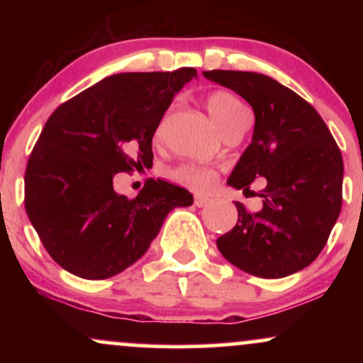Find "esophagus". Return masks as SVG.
Returning <instances> with one entry per match:
<instances>
[{
    "label": "esophagus",
    "instance_id": "obj_1",
    "mask_svg": "<svg viewBox=\"0 0 363 363\" xmlns=\"http://www.w3.org/2000/svg\"><path fill=\"white\" fill-rule=\"evenodd\" d=\"M211 201V198L210 196H206V194H201V193H198V194H194V205L198 206V208H203V206H206L208 203Z\"/></svg>",
    "mask_w": 363,
    "mask_h": 363
}]
</instances>
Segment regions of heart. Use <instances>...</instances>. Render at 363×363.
Masks as SVG:
<instances>
[{"label": "heart", "instance_id": "obj_1", "mask_svg": "<svg viewBox=\"0 0 363 363\" xmlns=\"http://www.w3.org/2000/svg\"><path fill=\"white\" fill-rule=\"evenodd\" d=\"M206 111L213 123L218 126L220 131H225L227 128L234 126L235 123L247 118V111L242 106V102L235 97L234 94L225 90L211 91L206 97ZM162 135V126L157 129L155 138L158 140ZM167 177L177 184L193 187V189H205L210 184L211 179L215 177L213 170L201 167L194 164H181L177 167L167 170Z\"/></svg>", "mask_w": 363, "mask_h": 363}]
</instances>
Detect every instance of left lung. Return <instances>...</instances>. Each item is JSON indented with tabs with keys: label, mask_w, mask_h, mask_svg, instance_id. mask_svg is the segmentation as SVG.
Segmentation results:
<instances>
[{
	"label": "left lung",
	"mask_w": 363,
	"mask_h": 363,
	"mask_svg": "<svg viewBox=\"0 0 363 363\" xmlns=\"http://www.w3.org/2000/svg\"><path fill=\"white\" fill-rule=\"evenodd\" d=\"M205 78L251 104L252 141L227 184L249 189L264 177L256 213L237 201L239 220L216 239L228 262L259 278H283L309 266L328 242L341 211L343 158L318 111L273 78L211 69Z\"/></svg>",
	"instance_id": "obj_1"
}]
</instances>
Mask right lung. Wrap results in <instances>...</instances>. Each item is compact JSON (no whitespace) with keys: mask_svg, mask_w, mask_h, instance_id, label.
I'll use <instances>...</instances> for the list:
<instances>
[{"mask_svg":"<svg viewBox=\"0 0 363 363\" xmlns=\"http://www.w3.org/2000/svg\"><path fill=\"white\" fill-rule=\"evenodd\" d=\"M194 68L118 73L52 112L25 170V210L45 251L66 272L106 280L148 251L174 208L193 194L148 179L135 199L118 194V172L147 167L152 138Z\"/></svg>","mask_w":363,"mask_h":363,"instance_id":"obj_1","label":"right lung"}]
</instances>
